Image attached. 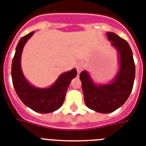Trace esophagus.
I'll return each mask as SVG.
<instances>
[{
	"label": "esophagus",
	"instance_id": "obj_1",
	"mask_svg": "<svg viewBox=\"0 0 146 146\" xmlns=\"http://www.w3.org/2000/svg\"><path fill=\"white\" fill-rule=\"evenodd\" d=\"M76 70H77V73H81V71L84 70V63L82 62H78L76 63Z\"/></svg>",
	"mask_w": 146,
	"mask_h": 146
}]
</instances>
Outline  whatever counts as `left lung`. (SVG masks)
Masks as SVG:
<instances>
[{
	"instance_id": "obj_1",
	"label": "left lung",
	"mask_w": 146,
	"mask_h": 146,
	"mask_svg": "<svg viewBox=\"0 0 146 146\" xmlns=\"http://www.w3.org/2000/svg\"><path fill=\"white\" fill-rule=\"evenodd\" d=\"M107 35L120 56V70L114 81L97 86L87 71L80 74L86 105L93 111L103 114L114 111L125 103L132 90L135 76L132 52L127 41L112 32H108Z\"/></svg>"
}]
</instances>
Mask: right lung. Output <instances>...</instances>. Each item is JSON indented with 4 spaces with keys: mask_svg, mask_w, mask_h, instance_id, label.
Segmentation results:
<instances>
[{
    "mask_svg": "<svg viewBox=\"0 0 146 146\" xmlns=\"http://www.w3.org/2000/svg\"><path fill=\"white\" fill-rule=\"evenodd\" d=\"M33 34L34 32H30L18 42L11 65L12 83L16 94L27 107L38 113L47 114L61 108L68 87L77 73L76 69H73L62 73L52 87L46 89H39L30 85L22 73L20 62L24 46Z\"/></svg>",
    "mask_w": 146,
    "mask_h": 146,
    "instance_id": "add662e5",
    "label": "right lung"
}]
</instances>
